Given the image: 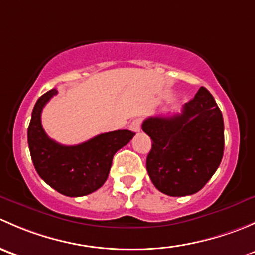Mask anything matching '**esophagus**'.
Wrapping results in <instances>:
<instances>
[{
    "label": "esophagus",
    "mask_w": 255,
    "mask_h": 255,
    "mask_svg": "<svg viewBox=\"0 0 255 255\" xmlns=\"http://www.w3.org/2000/svg\"><path fill=\"white\" fill-rule=\"evenodd\" d=\"M129 129L132 130V132H139L140 130V120L139 118H135V120H133L132 122H130Z\"/></svg>",
    "instance_id": "1"
}]
</instances>
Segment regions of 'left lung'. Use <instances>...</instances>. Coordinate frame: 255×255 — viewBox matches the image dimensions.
Returning a JSON list of instances; mask_svg holds the SVG:
<instances>
[{
    "label": "left lung",
    "mask_w": 255,
    "mask_h": 255,
    "mask_svg": "<svg viewBox=\"0 0 255 255\" xmlns=\"http://www.w3.org/2000/svg\"><path fill=\"white\" fill-rule=\"evenodd\" d=\"M142 129L153 140L146 170L163 194H195L220 166L225 149L223 117L205 87L184 105L181 113L148 117Z\"/></svg>",
    "instance_id": "1"
}]
</instances>
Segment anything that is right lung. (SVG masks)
<instances>
[{"label":"right lung","mask_w":255,"mask_h":255,"mask_svg":"<svg viewBox=\"0 0 255 255\" xmlns=\"http://www.w3.org/2000/svg\"><path fill=\"white\" fill-rule=\"evenodd\" d=\"M58 90L38 99L28 127V145L38 175L60 194L79 197L96 191L109 177L116 151L130 142L135 133L115 130L78 145H61L50 139L40 121L43 107Z\"/></svg>","instance_id":"right-lung-1"}]
</instances>
